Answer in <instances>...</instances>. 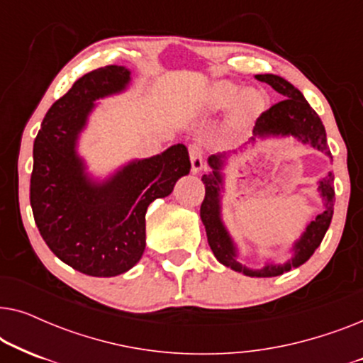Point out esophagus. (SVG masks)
Masks as SVG:
<instances>
[{"mask_svg":"<svg viewBox=\"0 0 363 363\" xmlns=\"http://www.w3.org/2000/svg\"><path fill=\"white\" fill-rule=\"evenodd\" d=\"M188 153H190V162H191V172L198 173L203 170L205 167V160H203V150L200 145H190L188 148Z\"/></svg>","mask_w":363,"mask_h":363,"instance_id":"1","label":"esophagus"}]
</instances>
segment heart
<instances>
[{"label":"heart","mask_w":363,"mask_h":363,"mask_svg":"<svg viewBox=\"0 0 363 363\" xmlns=\"http://www.w3.org/2000/svg\"><path fill=\"white\" fill-rule=\"evenodd\" d=\"M210 102L211 111H226L235 106V112L240 118H250L261 112L264 106V99L255 89H246L240 91V86L230 81H220L210 89Z\"/></svg>","instance_id":"heart-1"}]
</instances>
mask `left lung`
Returning a JSON list of instances; mask_svg holds the SVG:
<instances>
[{
  "label": "left lung",
  "instance_id": "left-lung-1",
  "mask_svg": "<svg viewBox=\"0 0 363 363\" xmlns=\"http://www.w3.org/2000/svg\"><path fill=\"white\" fill-rule=\"evenodd\" d=\"M257 81L269 84L276 92L282 96V101L274 104L257 117L256 125L252 128L255 137L251 140H256V137L266 135H292L299 138L301 142L311 143L317 150L325 152L330 155L329 147H327L325 128L322 125L320 117L317 112L309 106L299 89H296L286 79L274 74H257ZM225 155H213L208 158V163L213 168L210 175H203V183H205V200L201 203L200 216L203 225H205L208 245H210L213 255L216 259L231 269L251 277H272L279 276L282 272L291 271L292 267H297L309 259L314 255V251L324 240L325 231L329 230V225L334 215V201H335V190H334V175L322 178L319 182V188L322 198L325 201V210L320 215L315 216L314 221L307 225L304 235L294 245V257L287 261L286 264H266L262 269L252 271L247 269L236 261V247L233 245L230 235L223 226L220 218V190H221V173L220 168L223 167L221 158Z\"/></svg>",
  "mask_w": 363,
  "mask_h": 363
}]
</instances>
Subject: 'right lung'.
I'll return each instance as SVG.
<instances>
[{"instance_id":"1","label":"right lung","mask_w":363,"mask_h":363,"mask_svg":"<svg viewBox=\"0 0 363 363\" xmlns=\"http://www.w3.org/2000/svg\"><path fill=\"white\" fill-rule=\"evenodd\" d=\"M130 81L122 66H106L74 82L44 117L33 148L29 186L34 221L54 255L79 272L112 277L133 267L145 250V213L190 173L183 143L128 163L94 183L76 153L79 132L94 101L121 92Z\"/></svg>"}]
</instances>
